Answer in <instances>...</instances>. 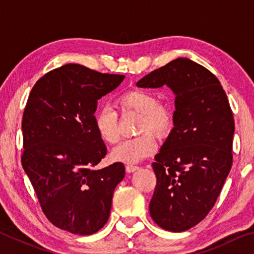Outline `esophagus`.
<instances>
[{
	"mask_svg": "<svg viewBox=\"0 0 254 254\" xmlns=\"http://www.w3.org/2000/svg\"><path fill=\"white\" fill-rule=\"evenodd\" d=\"M126 169H127V173H133V171H135V170L139 169V167L134 166V165H127Z\"/></svg>",
	"mask_w": 254,
	"mask_h": 254,
	"instance_id": "1",
	"label": "esophagus"
}]
</instances>
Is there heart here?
<instances>
[{"label": "heart", "instance_id": "b5f03b06", "mask_svg": "<svg viewBox=\"0 0 254 254\" xmlns=\"http://www.w3.org/2000/svg\"><path fill=\"white\" fill-rule=\"evenodd\" d=\"M118 106L122 111L141 113L139 132L142 134L123 140L112 151V158L127 163L139 162L156 151L157 141L151 132L162 136L174 126V112L168 104L159 103L157 95L144 89H132L118 98ZM95 128L101 139L107 144L118 142L120 137L118 112L104 106L94 119Z\"/></svg>", "mask_w": 254, "mask_h": 254}]
</instances>
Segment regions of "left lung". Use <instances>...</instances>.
<instances>
[{
  "label": "left lung",
  "mask_w": 254,
  "mask_h": 254,
  "mask_svg": "<svg viewBox=\"0 0 254 254\" xmlns=\"http://www.w3.org/2000/svg\"><path fill=\"white\" fill-rule=\"evenodd\" d=\"M167 85L175 94L174 127L154 157L157 185L152 220L163 230L183 232L204 220L229 175L234 119L220 80L188 58H177L136 83Z\"/></svg>",
  "instance_id": "1"
}]
</instances>
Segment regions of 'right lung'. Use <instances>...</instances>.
I'll use <instances>...</instances> for the list:
<instances>
[{
  "instance_id": "right-lung-1",
  "label": "right lung",
  "mask_w": 254,
  "mask_h": 254,
  "mask_svg": "<svg viewBox=\"0 0 254 254\" xmlns=\"http://www.w3.org/2000/svg\"><path fill=\"white\" fill-rule=\"evenodd\" d=\"M124 77L68 64L42 76L25 105L22 167L47 218L72 234L91 235L106 224L126 175L122 162L94 169L106 154L94 122L97 101Z\"/></svg>"
}]
</instances>
